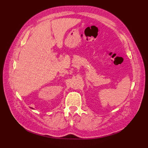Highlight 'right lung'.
Here are the masks:
<instances>
[{"label":"right lung","mask_w":148,"mask_h":148,"mask_svg":"<svg viewBox=\"0 0 148 148\" xmlns=\"http://www.w3.org/2000/svg\"><path fill=\"white\" fill-rule=\"evenodd\" d=\"M32 109H33V108H32Z\"/></svg>","instance_id":"1"}]
</instances>
